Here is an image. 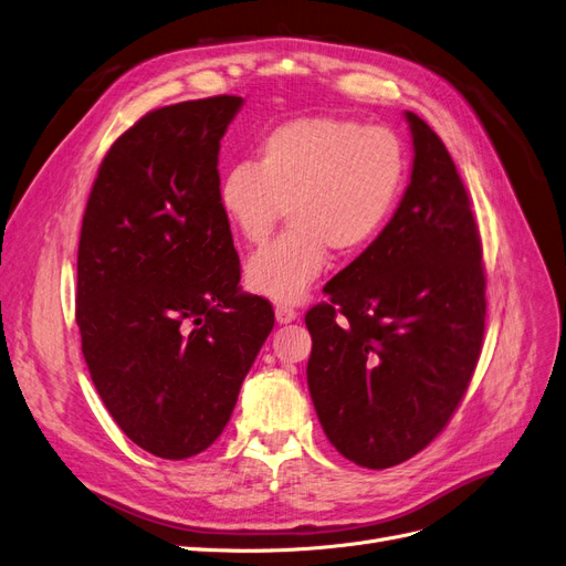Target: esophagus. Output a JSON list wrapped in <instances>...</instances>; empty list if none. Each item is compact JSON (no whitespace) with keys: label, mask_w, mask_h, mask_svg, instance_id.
<instances>
[{"label":"esophagus","mask_w":566,"mask_h":566,"mask_svg":"<svg viewBox=\"0 0 566 566\" xmlns=\"http://www.w3.org/2000/svg\"><path fill=\"white\" fill-rule=\"evenodd\" d=\"M274 317H277L280 325H286V322H294L298 317V313L286 303H277L274 305Z\"/></svg>","instance_id":"obj_1"}]
</instances>
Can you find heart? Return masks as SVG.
Returning <instances> with one entry per match:
<instances>
[{
	"label": "heart",
	"instance_id": "1",
	"mask_svg": "<svg viewBox=\"0 0 566 566\" xmlns=\"http://www.w3.org/2000/svg\"><path fill=\"white\" fill-rule=\"evenodd\" d=\"M408 154L381 125L336 116L274 125L255 160L224 168L218 206L237 237L263 244L284 211L289 230L253 253L247 286L272 301H298L338 255L365 251L391 220L406 187Z\"/></svg>",
	"mask_w": 566,
	"mask_h": 566
}]
</instances>
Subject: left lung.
Instances as JSON below:
<instances>
[{
	"label": "left lung",
	"mask_w": 566,
	"mask_h": 566,
	"mask_svg": "<svg viewBox=\"0 0 566 566\" xmlns=\"http://www.w3.org/2000/svg\"><path fill=\"white\" fill-rule=\"evenodd\" d=\"M412 175L394 218L305 313L308 389L332 446L367 470L410 460L472 381L486 274L472 201L446 144L408 111Z\"/></svg>",
	"instance_id": "obj_1"
}]
</instances>
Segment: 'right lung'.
<instances>
[{
	"instance_id": "obj_1",
	"label": "right lung",
	"mask_w": 566,
	"mask_h": 566,
	"mask_svg": "<svg viewBox=\"0 0 566 566\" xmlns=\"http://www.w3.org/2000/svg\"><path fill=\"white\" fill-rule=\"evenodd\" d=\"M241 96L149 111L106 151L77 247L75 319L90 377L127 439L164 460L222 433L274 325L241 294L218 206L220 139Z\"/></svg>"
}]
</instances>
